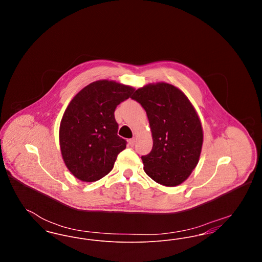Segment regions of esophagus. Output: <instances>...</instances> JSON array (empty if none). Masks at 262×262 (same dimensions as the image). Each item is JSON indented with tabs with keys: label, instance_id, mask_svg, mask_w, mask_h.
<instances>
[{
	"label": "esophagus",
	"instance_id": "34e87169",
	"mask_svg": "<svg viewBox=\"0 0 262 262\" xmlns=\"http://www.w3.org/2000/svg\"><path fill=\"white\" fill-rule=\"evenodd\" d=\"M135 143H136V138H135V137H134V138H130V139L128 140V144H129L130 146H134Z\"/></svg>",
	"mask_w": 262,
	"mask_h": 262
}]
</instances>
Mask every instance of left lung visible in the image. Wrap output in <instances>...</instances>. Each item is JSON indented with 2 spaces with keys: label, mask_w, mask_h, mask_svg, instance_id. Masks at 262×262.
Returning <instances> with one entry per match:
<instances>
[{
  "label": "left lung",
  "mask_w": 262,
  "mask_h": 262,
  "mask_svg": "<svg viewBox=\"0 0 262 262\" xmlns=\"http://www.w3.org/2000/svg\"><path fill=\"white\" fill-rule=\"evenodd\" d=\"M146 111L153 139L142 156L143 170L156 183L176 187L200 161L203 130L200 117L185 93L166 82L149 83L132 96Z\"/></svg>",
  "instance_id": "1"
}]
</instances>
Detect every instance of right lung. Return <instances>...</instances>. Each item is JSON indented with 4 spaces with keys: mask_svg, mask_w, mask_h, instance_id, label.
<instances>
[{
    "mask_svg": "<svg viewBox=\"0 0 262 262\" xmlns=\"http://www.w3.org/2000/svg\"><path fill=\"white\" fill-rule=\"evenodd\" d=\"M135 88L114 80H97L82 88L68 105L60 124L62 160L76 179L96 182L109 174L126 141L118 136L117 106Z\"/></svg>",
    "mask_w": 262,
    "mask_h": 262,
    "instance_id": "1",
    "label": "right lung"
}]
</instances>
